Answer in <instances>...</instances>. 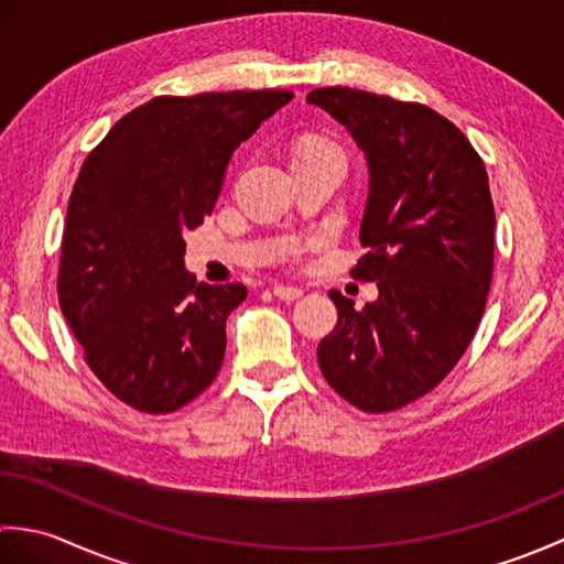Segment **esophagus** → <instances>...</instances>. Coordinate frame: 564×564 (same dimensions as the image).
Wrapping results in <instances>:
<instances>
[{
	"label": "esophagus",
	"mask_w": 564,
	"mask_h": 564,
	"mask_svg": "<svg viewBox=\"0 0 564 564\" xmlns=\"http://www.w3.org/2000/svg\"><path fill=\"white\" fill-rule=\"evenodd\" d=\"M273 295L279 297V301H285V303H293V301H297V297L303 295V291L301 289H293V285H273Z\"/></svg>",
	"instance_id": "esophagus-1"
}]
</instances>
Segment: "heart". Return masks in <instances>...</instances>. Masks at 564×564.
<instances>
[{
    "mask_svg": "<svg viewBox=\"0 0 564 564\" xmlns=\"http://www.w3.org/2000/svg\"><path fill=\"white\" fill-rule=\"evenodd\" d=\"M317 150H334L329 142H325V140H307V142H303L301 148H297V154L295 158H303V154H307V152H317ZM295 254H301V249H295Z\"/></svg>",
    "mask_w": 564,
    "mask_h": 564,
    "instance_id": "1",
    "label": "heart"
}]
</instances>
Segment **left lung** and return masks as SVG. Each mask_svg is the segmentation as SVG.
<instances>
[{
  "mask_svg": "<svg viewBox=\"0 0 564 564\" xmlns=\"http://www.w3.org/2000/svg\"><path fill=\"white\" fill-rule=\"evenodd\" d=\"M366 152L370 191L356 281L378 301L356 310L329 291L337 327L317 346L322 376L361 412H394L434 390L470 346L495 269L487 170L458 126L416 101L349 87L307 94Z\"/></svg>",
  "mask_w": 564,
  "mask_h": 564,
  "instance_id": "obj_1",
  "label": "left lung"
}]
</instances>
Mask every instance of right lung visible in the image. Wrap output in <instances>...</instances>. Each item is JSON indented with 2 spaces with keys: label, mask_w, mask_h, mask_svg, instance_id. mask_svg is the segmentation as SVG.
Masks as SVG:
<instances>
[{
  "label": "right lung",
  "mask_w": 564,
  "mask_h": 564,
  "mask_svg": "<svg viewBox=\"0 0 564 564\" xmlns=\"http://www.w3.org/2000/svg\"><path fill=\"white\" fill-rule=\"evenodd\" d=\"M291 99L289 89L154 97L82 164L57 301L91 373L140 412H176L218 376L225 319L247 289L198 283L184 269V232L213 213L239 142Z\"/></svg>",
  "instance_id": "obj_1"
}]
</instances>
